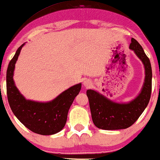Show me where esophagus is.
Segmentation results:
<instances>
[{
	"instance_id": "1",
	"label": "esophagus",
	"mask_w": 160,
	"mask_h": 160,
	"mask_svg": "<svg viewBox=\"0 0 160 160\" xmlns=\"http://www.w3.org/2000/svg\"><path fill=\"white\" fill-rule=\"evenodd\" d=\"M84 86L86 87V88H88V87H89L90 86H92V82L89 79H86L84 80Z\"/></svg>"
}]
</instances>
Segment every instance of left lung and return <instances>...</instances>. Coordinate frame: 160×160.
Here are the masks:
<instances>
[{
  "label": "left lung",
  "instance_id": "8db88e82",
  "mask_svg": "<svg viewBox=\"0 0 160 160\" xmlns=\"http://www.w3.org/2000/svg\"><path fill=\"white\" fill-rule=\"evenodd\" d=\"M130 49L132 50L145 69V78L141 92L128 102H117L93 89H88L92 119L97 128L106 130L126 129L132 125L148 106L152 92V71L149 59L140 43L132 38Z\"/></svg>",
  "mask_w": 160,
  "mask_h": 160
}]
</instances>
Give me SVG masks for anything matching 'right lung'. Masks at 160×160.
<instances>
[{"mask_svg": "<svg viewBox=\"0 0 160 160\" xmlns=\"http://www.w3.org/2000/svg\"><path fill=\"white\" fill-rule=\"evenodd\" d=\"M25 44L24 43L17 50L6 72L8 103L15 117L32 132L43 135L55 134L65 127L69 108L79 93L82 84L73 85L49 102L26 99L15 86L13 78L15 64Z\"/></svg>", "mask_w": 160, "mask_h": 160, "instance_id": "obj_1", "label": "right lung"}]
</instances>
